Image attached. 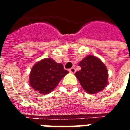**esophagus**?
Here are the masks:
<instances>
[{
  "label": "esophagus",
  "instance_id": "esophagus-1",
  "mask_svg": "<svg viewBox=\"0 0 130 130\" xmlns=\"http://www.w3.org/2000/svg\"><path fill=\"white\" fill-rule=\"evenodd\" d=\"M69 72H71V73H74V72H76V69H75L74 68H72L69 70Z\"/></svg>",
  "mask_w": 130,
  "mask_h": 130
}]
</instances>
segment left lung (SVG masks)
<instances>
[{"label": "left lung", "mask_w": 130, "mask_h": 130, "mask_svg": "<svg viewBox=\"0 0 130 130\" xmlns=\"http://www.w3.org/2000/svg\"><path fill=\"white\" fill-rule=\"evenodd\" d=\"M81 70L75 76L80 84L88 93L95 94L103 90L108 84L107 68L95 56H88L79 63Z\"/></svg>", "instance_id": "1"}]
</instances>
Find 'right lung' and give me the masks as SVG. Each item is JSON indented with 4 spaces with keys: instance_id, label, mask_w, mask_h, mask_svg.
Wrapping results in <instances>:
<instances>
[{
    "instance_id": "obj_1",
    "label": "right lung",
    "mask_w": 130,
    "mask_h": 130,
    "mask_svg": "<svg viewBox=\"0 0 130 130\" xmlns=\"http://www.w3.org/2000/svg\"><path fill=\"white\" fill-rule=\"evenodd\" d=\"M68 74L61 63L46 58L33 65L29 76L30 86L38 93L46 95L58 85Z\"/></svg>"
}]
</instances>
